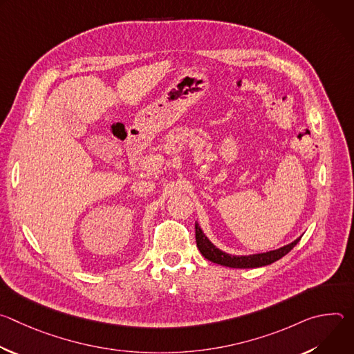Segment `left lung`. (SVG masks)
Segmentation results:
<instances>
[{"mask_svg": "<svg viewBox=\"0 0 354 354\" xmlns=\"http://www.w3.org/2000/svg\"><path fill=\"white\" fill-rule=\"evenodd\" d=\"M194 228H196V243H197L200 254L213 263L227 266V268H235V269H250V268H261V266L270 265V263L281 259L284 255H287L288 252L301 239V238H297L294 242H291L280 249L266 252V254L249 255V257H234V255H228V254H225V252L216 248L207 239V236L203 234V231L200 230L197 223L194 224Z\"/></svg>", "mask_w": 354, "mask_h": 354, "instance_id": "left-lung-1", "label": "left lung"}]
</instances>
